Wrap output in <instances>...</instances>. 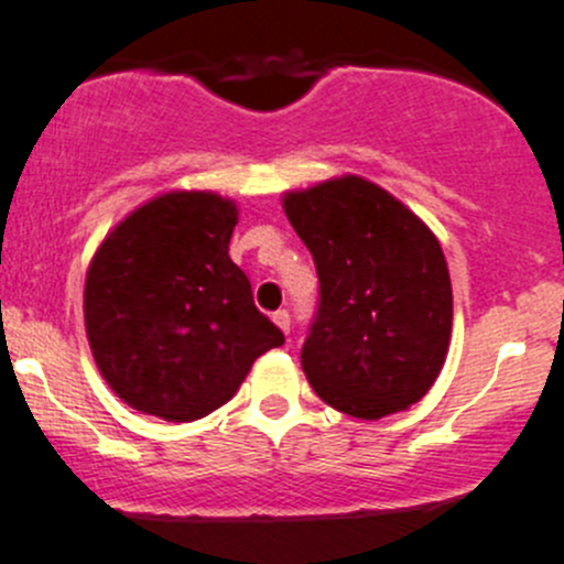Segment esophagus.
Masks as SVG:
<instances>
[{"label": "esophagus", "instance_id": "34e87169", "mask_svg": "<svg viewBox=\"0 0 564 564\" xmlns=\"http://www.w3.org/2000/svg\"><path fill=\"white\" fill-rule=\"evenodd\" d=\"M271 317H274V323H276V326L282 328L284 334L290 332V315H288V310H280V312H274V315H271Z\"/></svg>", "mask_w": 564, "mask_h": 564}]
</instances>
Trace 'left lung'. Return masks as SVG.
Segmentation results:
<instances>
[{
    "mask_svg": "<svg viewBox=\"0 0 564 564\" xmlns=\"http://www.w3.org/2000/svg\"><path fill=\"white\" fill-rule=\"evenodd\" d=\"M282 208L321 280L301 348L317 398L356 420L420 403L453 337V282L431 227L361 175L284 192Z\"/></svg>",
    "mask_w": 564,
    "mask_h": 564,
    "instance_id": "left-lung-1",
    "label": "left lung"
}]
</instances>
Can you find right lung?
I'll return each mask as SVG.
<instances>
[{"instance_id":"obj_1","label":"right lung","mask_w":564,"mask_h":564,"mask_svg":"<svg viewBox=\"0 0 564 564\" xmlns=\"http://www.w3.org/2000/svg\"><path fill=\"white\" fill-rule=\"evenodd\" d=\"M236 199L161 192L117 221L85 282V328L111 392L139 414L194 422L221 409L282 332L230 260Z\"/></svg>"}]
</instances>
